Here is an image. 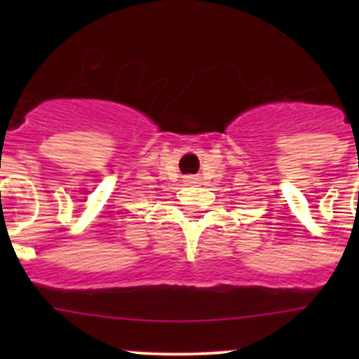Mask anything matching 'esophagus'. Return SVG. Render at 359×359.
Returning a JSON list of instances; mask_svg holds the SVG:
<instances>
[{"mask_svg": "<svg viewBox=\"0 0 359 359\" xmlns=\"http://www.w3.org/2000/svg\"><path fill=\"white\" fill-rule=\"evenodd\" d=\"M187 182H189V184H196V177H187Z\"/></svg>", "mask_w": 359, "mask_h": 359, "instance_id": "1", "label": "esophagus"}]
</instances>
